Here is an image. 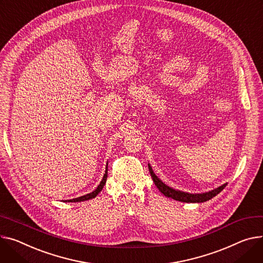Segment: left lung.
<instances>
[{"instance_id":"1","label":"left lung","mask_w":263,"mask_h":263,"mask_svg":"<svg viewBox=\"0 0 263 263\" xmlns=\"http://www.w3.org/2000/svg\"><path fill=\"white\" fill-rule=\"evenodd\" d=\"M149 167V171L151 174V178L155 184V186L159 188V190L162 192V194L165 197L171 198L176 201H180V202H185V203H202V202H206L208 200L213 199L214 197H216L218 194L225 188V186L227 185V183L219 186L218 188H215L211 191L207 192H203V194H189V192H185V191H181L178 189H174L172 187H169L168 185H166L165 183H163L159 178L155 176V173L152 170V167L150 166V164H148Z\"/></svg>"}]
</instances>
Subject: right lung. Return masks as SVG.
<instances>
[{"label": "right lung", "mask_w": 263, "mask_h": 263, "mask_svg": "<svg viewBox=\"0 0 263 263\" xmlns=\"http://www.w3.org/2000/svg\"><path fill=\"white\" fill-rule=\"evenodd\" d=\"M107 178H108V164H107V167H106V171H104V174H103V178L100 182V184L97 186V188L92 191L91 194H87L85 196H82V197H79V198H76V199H72V200H65L64 202H82V201H87V200H91V199H94L96 198V196L99 194V192L102 190L104 184H106L107 182Z\"/></svg>", "instance_id": "right-lung-1"}]
</instances>
